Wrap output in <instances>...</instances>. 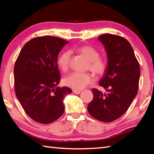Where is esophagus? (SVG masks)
<instances>
[{
	"instance_id": "obj_1",
	"label": "esophagus",
	"mask_w": 154,
	"mask_h": 154,
	"mask_svg": "<svg viewBox=\"0 0 154 154\" xmlns=\"http://www.w3.org/2000/svg\"><path fill=\"white\" fill-rule=\"evenodd\" d=\"M73 93L76 94H79L81 93V91H77V90H73Z\"/></svg>"
}]
</instances>
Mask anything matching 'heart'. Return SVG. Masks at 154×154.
Listing matches in <instances>:
<instances>
[{
  "label": "heart",
  "mask_w": 154,
  "mask_h": 154,
  "mask_svg": "<svg viewBox=\"0 0 154 154\" xmlns=\"http://www.w3.org/2000/svg\"><path fill=\"white\" fill-rule=\"evenodd\" d=\"M77 51L86 60L89 61V69L97 75L103 74L106 70V62L99 57V52L90 45H84L77 49ZM71 53L65 51L58 58L57 63L60 69L67 71L69 67ZM93 81V75L88 73L73 72L67 75L63 79V84L74 90H81Z\"/></svg>",
  "instance_id": "heart-1"
}]
</instances>
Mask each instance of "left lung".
Wrapping results in <instances>:
<instances>
[{
	"instance_id": "obj_1",
	"label": "left lung",
	"mask_w": 154,
	"mask_h": 154,
	"mask_svg": "<svg viewBox=\"0 0 154 154\" xmlns=\"http://www.w3.org/2000/svg\"><path fill=\"white\" fill-rule=\"evenodd\" d=\"M98 40L107 55L106 70L99 81V85L106 93L92 89L93 99L87 110L97 120L110 122L122 116L136 96L140 69L131 45L125 38L104 34Z\"/></svg>"
}]
</instances>
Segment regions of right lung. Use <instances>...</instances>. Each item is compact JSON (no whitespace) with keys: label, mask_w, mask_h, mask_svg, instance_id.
<instances>
[{"label":"right lung","mask_w":154,"mask_h":154,"mask_svg":"<svg viewBox=\"0 0 154 154\" xmlns=\"http://www.w3.org/2000/svg\"><path fill=\"white\" fill-rule=\"evenodd\" d=\"M68 42L58 37L42 36L28 42L14 69L16 97L32 120L50 124L63 114V99L69 88H60L57 56Z\"/></svg>","instance_id":"obj_1"}]
</instances>
